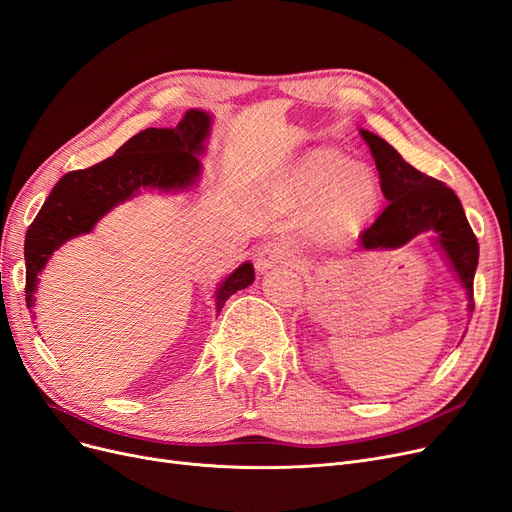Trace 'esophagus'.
I'll return each instance as SVG.
<instances>
[{
    "mask_svg": "<svg viewBox=\"0 0 512 512\" xmlns=\"http://www.w3.org/2000/svg\"><path fill=\"white\" fill-rule=\"evenodd\" d=\"M295 259H297V255H295V249L291 247V244L282 242V240H274L259 249L257 259H255V268H257V272L263 274L272 268H280V265H291V263H295Z\"/></svg>",
    "mask_w": 512,
    "mask_h": 512,
    "instance_id": "1",
    "label": "esophagus"
}]
</instances>
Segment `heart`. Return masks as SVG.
<instances>
[{
    "label": "heart",
    "instance_id": "heart-1",
    "mask_svg": "<svg viewBox=\"0 0 512 512\" xmlns=\"http://www.w3.org/2000/svg\"><path fill=\"white\" fill-rule=\"evenodd\" d=\"M297 184L309 201H318V226L330 240L347 238L379 205V184L364 165H349L335 148H316L297 167Z\"/></svg>",
    "mask_w": 512,
    "mask_h": 512
}]
</instances>
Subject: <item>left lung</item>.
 Returning a JSON list of instances; mask_svg holds the SVG:
<instances>
[{"label": "left lung", "instance_id": "left-lung-1", "mask_svg": "<svg viewBox=\"0 0 512 512\" xmlns=\"http://www.w3.org/2000/svg\"><path fill=\"white\" fill-rule=\"evenodd\" d=\"M360 133L372 152L381 177V190L389 201L385 211L362 234V247L368 251L393 249L422 232H435V244L446 255L452 272H456L473 314V278L479 263V242L466 221L458 196L443 182L406 163L402 154L376 133L366 129H360Z\"/></svg>", "mask_w": 512, "mask_h": 512}]
</instances>
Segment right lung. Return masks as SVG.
<instances>
[{
	"mask_svg": "<svg viewBox=\"0 0 512 512\" xmlns=\"http://www.w3.org/2000/svg\"><path fill=\"white\" fill-rule=\"evenodd\" d=\"M211 131V115L190 108L175 127H150L127 140L106 161L66 173L39 209L25 238L27 307H35L37 274L66 240L92 232L98 221L117 205L142 190L177 192L194 186L201 177L198 154L205 152ZM255 280L247 261L219 284L215 293L217 314L236 291Z\"/></svg>",
	"mask_w": 512,
	"mask_h": 512,
	"instance_id": "1",
	"label": "right lung"
}]
</instances>
